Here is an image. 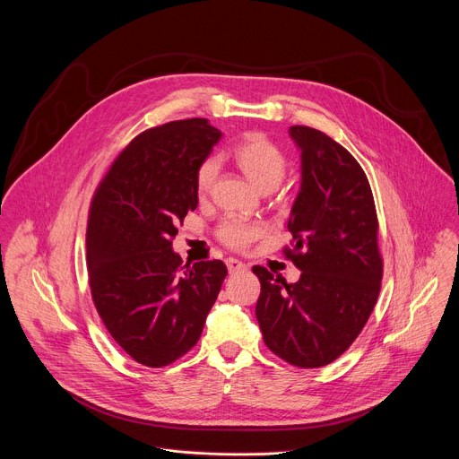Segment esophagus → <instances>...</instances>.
I'll return each mask as SVG.
<instances>
[{
    "mask_svg": "<svg viewBox=\"0 0 459 459\" xmlns=\"http://www.w3.org/2000/svg\"><path fill=\"white\" fill-rule=\"evenodd\" d=\"M227 269H229V273L230 274H234V273H238V271H245L247 269V265L243 264V261H239V259H236V257H229L227 261Z\"/></svg>",
    "mask_w": 459,
    "mask_h": 459,
    "instance_id": "obj_1",
    "label": "esophagus"
}]
</instances>
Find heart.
<instances>
[{"instance_id": "obj_1", "label": "heart", "mask_w": 459, "mask_h": 459, "mask_svg": "<svg viewBox=\"0 0 459 459\" xmlns=\"http://www.w3.org/2000/svg\"><path fill=\"white\" fill-rule=\"evenodd\" d=\"M234 158L241 172L248 181L261 192L274 190L287 172V158L278 145L264 136H250L243 140L236 151ZM220 163L216 158H207L195 172V190L198 194H207L218 176ZM264 234V227L259 223L245 220H227L220 225L218 236L230 248H245L250 241Z\"/></svg>"}]
</instances>
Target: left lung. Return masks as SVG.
Segmentation results:
<instances>
[{
    "label": "left lung",
    "mask_w": 459,
    "mask_h": 459,
    "mask_svg": "<svg viewBox=\"0 0 459 459\" xmlns=\"http://www.w3.org/2000/svg\"><path fill=\"white\" fill-rule=\"evenodd\" d=\"M289 136L299 151L301 181L287 255L301 274L287 283L254 267L261 283L255 317L276 356L316 368L340 358L361 333L379 294L383 261L372 190L354 156L310 126H290Z\"/></svg>",
    "instance_id": "obj_1"
}]
</instances>
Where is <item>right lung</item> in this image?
<instances>
[{"instance_id":"right-lung-1","label":"right lung","mask_w":459,"mask_h":459,"mask_svg":"<svg viewBox=\"0 0 459 459\" xmlns=\"http://www.w3.org/2000/svg\"><path fill=\"white\" fill-rule=\"evenodd\" d=\"M209 119L145 130L100 183L87 225L92 299L114 342L145 367L198 343L227 276L223 261L188 269L172 250L176 223L198 207L195 172L221 140Z\"/></svg>"}]
</instances>
